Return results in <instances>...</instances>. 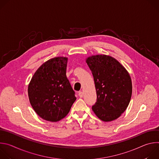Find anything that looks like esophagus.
<instances>
[{
	"label": "esophagus",
	"mask_w": 159,
	"mask_h": 159,
	"mask_svg": "<svg viewBox=\"0 0 159 159\" xmlns=\"http://www.w3.org/2000/svg\"><path fill=\"white\" fill-rule=\"evenodd\" d=\"M79 96L80 98H82V97L84 96V93H83L82 91H80V92L79 93Z\"/></svg>",
	"instance_id": "obj_1"
}]
</instances>
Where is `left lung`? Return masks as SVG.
I'll return each instance as SVG.
<instances>
[{"label": "left lung", "mask_w": 159, "mask_h": 159, "mask_svg": "<svg viewBox=\"0 0 159 159\" xmlns=\"http://www.w3.org/2000/svg\"><path fill=\"white\" fill-rule=\"evenodd\" d=\"M85 61L92 72L97 94L93 111L103 121L116 120L126 109L131 99L132 82L129 73L109 55H93Z\"/></svg>", "instance_id": "obj_1"}]
</instances>
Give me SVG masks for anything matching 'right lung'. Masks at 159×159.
Returning a JSON list of instances; mask_svg holds the SVG:
<instances>
[{
	"instance_id": "obj_1",
	"label": "right lung",
	"mask_w": 159,
	"mask_h": 159,
	"mask_svg": "<svg viewBox=\"0 0 159 159\" xmlns=\"http://www.w3.org/2000/svg\"><path fill=\"white\" fill-rule=\"evenodd\" d=\"M68 58L58 57L43 63L28 85L30 104L42 119L57 122L69 112L75 92L66 75Z\"/></svg>"
}]
</instances>
